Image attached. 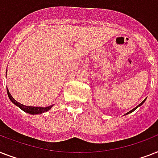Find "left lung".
I'll return each instance as SVG.
<instances>
[{
  "label": "left lung",
  "mask_w": 158,
  "mask_h": 158,
  "mask_svg": "<svg viewBox=\"0 0 158 158\" xmlns=\"http://www.w3.org/2000/svg\"><path fill=\"white\" fill-rule=\"evenodd\" d=\"M145 100H146V99H145ZM145 100H143V101L142 102H141V103L139 104V106H136V107H135V108H134V109H133V110H130V111H129V112H128L127 114H129V113L132 112V111H134V110H136V109H137V108L139 107V106H141V105H142L143 103V102H145Z\"/></svg>",
  "instance_id": "left-lung-1"
}]
</instances>
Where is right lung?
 <instances>
[{
    "mask_svg": "<svg viewBox=\"0 0 158 158\" xmlns=\"http://www.w3.org/2000/svg\"><path fill=\"white\" fill-rule=\"evenodd\" d=\"M7 94H8L9 98L10 99V101L13 102L14 104H15L17 106L20 108L21 110H23V111H25L27 113H29V114H32V115H35V114H41V113L46 112L48 111V110H50L51 108L52 107V106H48V107H38V106H24L23 104H20L19 102H18L17 101H15V99L13 98V97L11 96L10 92L7 89Z\"/></svg>",
    "mask_w": 158,
    "mask_h": 158,
    "instance_id": "obj_1",
    "label": "right lung"
}]
</instances>
